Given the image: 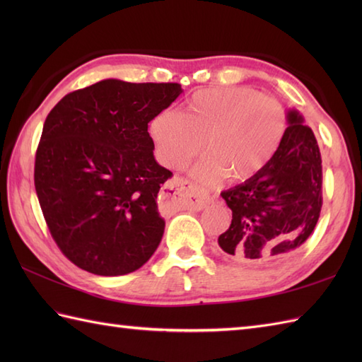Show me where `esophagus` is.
Segmentation results:
<instances>
[{
	"instance_id": "1",
	"label": "esophagus",
	"mask_w": 362,
	"mask_h": 362,
	"mask_svg": "<svg viewBox=\"0 0 362 362\" xmlns=\"http://www.w3.org/2000/svg\"><path fill=\"white\" fill-rule=\"evenodd\" d=\"M166 189L173 191V197L182 201L188 209L202 210L206 204H210L209 193L196 189L189 182L183 179H173L166 185Z\"/></svg>"
}]
</instances>
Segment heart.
<instances>
[{
    "label": "heart",
    "instance_id": "heart-1",
    "mask_svg": "<svg viewBox=\"0 0 362 362\" xmlns=\"http://www.w3.org/2000/svg\"><path fill=\"white\" fill-rule=\"evenodd\" d=\"M288 130V115L274 98L249 87H210L191 96L183 113L161 110L149 122L160 163L180 169L204 149L193 168L199 183L247 182L271 165Z\"/></svg>",
    "mask_w": 362,
    "mask_h": 362
}]
</instances>
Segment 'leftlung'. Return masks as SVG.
Returning a JSON list of instances; mask_svg holds the SVG:
<instances>
[{"label": "left lung", "mask_w": 362, "mask_h": 362, "mask_svg": "<svg viewBox=\"0 0 362 362\" xmlns=\"http://www.w3.org/2000/svg\"><path fill=\"white\" fill-rule=\"evenodd\" d=\"M288 130L263 173L221 196L232 224L219 247L241 264L266 266L286 258L313 233L322 209V158L313 130L296 109Z\"/></svg>", "instance_id": "obj_1"}]
</instances>
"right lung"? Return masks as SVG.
I'll return each instance as SVG.
<instances>
[{"mask_svg":"<svg viewBox=\"0 0 362 362\" xmlns=\"http://www.w3.org/2000/svg\"><path fill=\"white\" fill-rule=\"evenodd\" d=\"M180 83L104 79L60 99L46 117L34 182L49 232L83 271L140 269L165 232L157 194L173 177L153 157L149 121Z\"/></svg>","mask_w":362,"mask_h":362,"instance_id":"obj_1","label":"right lung"}]
</instances>
